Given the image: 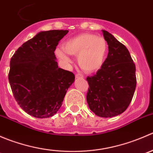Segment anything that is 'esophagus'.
Masks as SVG:
<instances>
[{
	"label": "esophagus",
	"mask_w": 153,
	"mask_h": 153,
	"mask_svg": "<svg viewBox=\"0 0 153 153\" xmlns=\"http://www.w3.org/2000/svg\"><path fill=\"white\" fill-rule=\"evenodd\" d=\"M75 78H84V76H83V75H81V74H76L75 75Z\"/></svg>",
	"instance_id": "obj_1"
}]
</instances>
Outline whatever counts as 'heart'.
Returning a JSON list of instances; mask_svg holds the SVG:
<instances>
[{
	"label": "heart",
	"mask_w": 153,
	"mask_h": 153,
	"mask_svg": "<svg viewBox=\"0 0 153 153\" xmlns=\"http://www.w3.org/2000/svg\"><path fill=\"white\" fill-rule=\"evenodd\" d=\"M108 52L105 38L90 33H84L71 38L63 44V49L57 48L55 54L66 64L70 62L67 53L77 55L78 65L88 72H95L102 67Z\"/></svg>",
	"instance_id": "1"
}]
</instances>
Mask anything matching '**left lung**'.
I'll return each mask as SVG.
<instances>
[{"label":"left lung","mask_w":153,"mask_h":153,"mask_svg":"<svg viewBox=\"0 0 153 153\" xmlns=\"http://www.w3.org/2000/svg\"><path fill=\"white\" fill-rule=\"evenodd\" d=\"M102 32L109 52L102 67L86 78V101L95 115L111 118L123 113L132 101L136 87L135 65L124 44L107 31Z\"/></svg>","instance_id":"1"}]
</instances>
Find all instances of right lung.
<instances>
[{"label": "right lung", "mask_w": 153, "mask_h": 153, "mask_svg": "<svg viewBox=\"0 0 153 153\" xmlns=\"http://www.w3.org/2000/svg\"><path fill=\"white\" fill-rule=\"evenodd\" d=\"M68 30L40 32L17 49L10 61L9 81L15 100L27 114L53 116L75 75L59 68L55 50Z\"/></svg>", "instance_id": "obj_1"}]
</instances>
